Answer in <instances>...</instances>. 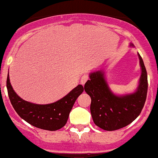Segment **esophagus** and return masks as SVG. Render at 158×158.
I'll use <instances>...</instances> for the list:
<instances>
[{
  "mask_svg": "<svg viewBox=\"0 0 158 158\" xmlns=\"http://www.w3.org/2000/svg\"><path fill=\"white\" fill-rule=\"evenodd\" d=\"M89 79V76H88V75H84V76H82V77H81V79H80V83L83 86V85L86 83V81Z\"/></svg>",
  "mask_w": 158,
  "mask_h": 158,
  "instance_id": "esophagus-1",
  "label": "esophagus"
}]
</instances>
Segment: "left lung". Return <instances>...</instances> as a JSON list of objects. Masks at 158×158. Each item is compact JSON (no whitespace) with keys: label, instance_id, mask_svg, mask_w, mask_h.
I'll use <instances>...</instances> for the list:
<instances>
[{"label":"left lung","instance_id":"left-lung-1","mask_svg":"<svg viewBox=\"0 0 158 158\" xmlns=\"http://www.w3.org/2000/svg\"><path fill=\"white\" fill-rule=\"evenodd\" d=\"M130 46L135 47L131 43ZM141 76L133 93L116 94L111 90L103 70L89 73L85 83V91L90 96V113L95 124L106 131H115L130 124L139 116L144 106L148 89L147 73L138 53Z\"/></svg>","mask_w":158,"mask_h":158}]
</instances>
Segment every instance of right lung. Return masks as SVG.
Wrapping results in <instances>:
<instances>
[{
	"label": "right lung",
	"mask_w": 158,
	"mask_h": 158,
	"mask_svg": "<svg viewBox=\"0 0 158 158\" xmlns=\"http://www.w3.org/2000/svg\"><path fill=\"white\" fill-rule=\"evenodd\" d=\"M7 89L10 102L23 120L38 128L56 131L66 124L74 103L85 88L78 85L61 99L46 105L34 104L21 98L12 88L8 74Z\"/></svg>",
	"instance_id": "right-lung-1"
}]
</instances>
